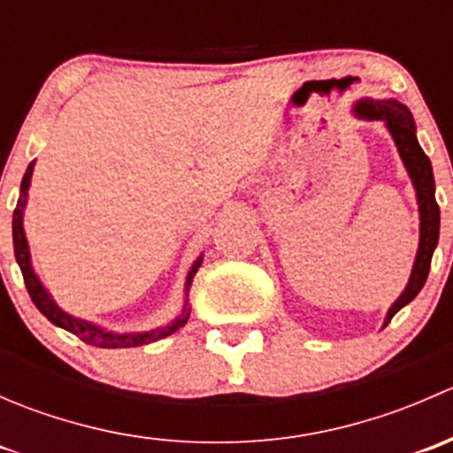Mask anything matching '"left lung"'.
<instances>
[{
    "label": "left lung",
    "instance_id": "1",
    "mask_svg": "<svg viewBox=\"0 0 453 453\" xmlns=\"http://www.w3.org/2000/svg\"><path fill=\"white\" fill-rule=\"evenodd\" d=\"M355 113L366 120H383L390 129L392 138L396 142L401 159H403L405 168H408L410 177L414 181L418 197V212H421V243H418L417 260H414L412 276H410L408 287L401 294V298L392 304L388 311L386 324L399 313L408 303L417 298L418 291L423 289L425 280H427L429 265H432V254L438 245V230H441V208L436 203V193H434V173L432 162L425 155V150L418 144L417 134H414V120L412 113L405 104L396 103V100H372L364 98L355 104Z\"/></svg>",
    "mask_w": 453,
    "mask_h": 453
}]
</instances>
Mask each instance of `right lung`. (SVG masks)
<instances>
[{
	"label": "right lung",
	"instance_id": "obj_1",
	"mask_svg": "<svg viewBox=\"0 0 453 453\" xmlns=\"http://www.w3.org/2000/svg\"><path fill=\"white\" fill-rule=\"evenodd\" d=\"M32 168H35V162H30L28 171H26L24 180H21L19 201H17V208H15V212H12V245H15V258H17V263H19L21 273H24L26 289H28V294H30L32 303H35V307L39 309V311L43 313L45 318H48L52 324L65 328V331H70L72 335H76L79 340H83L85 344L98 346V349H131V346L149 344V342L162 340V337L171 335V333H175L177 328L184 326V324L188 322V315H190L188 309H186V307H184V315H181V318H177L173 324H168V326L155 328V331H149V333H135V335H131V333H127V335H118V333H107V331H103V328L94 326V324L72 318V315L61 311V309L54 304V300L50 298L48 291L43 289V285L39 282V278H36L35 272H32L28 241H26L24 226H21V214H24L26 195H28ZM199 265H201V258L193 265V269H190L188 280H186V291H188V287H190V282H193L195 273H197Z\"/></svg>",
	"mask_w": 453,
	"mask_h": 453
}]
</instances>
